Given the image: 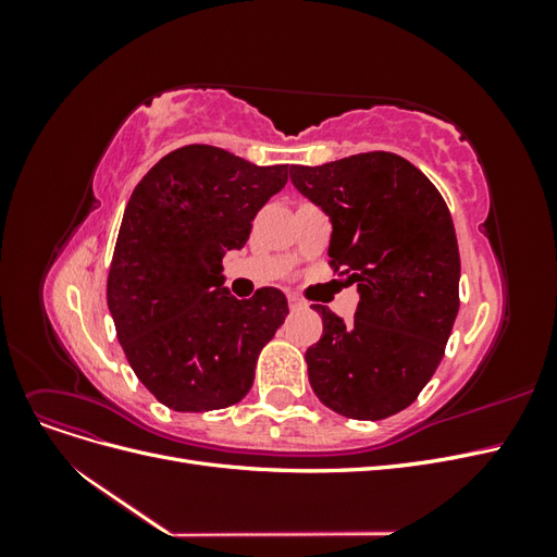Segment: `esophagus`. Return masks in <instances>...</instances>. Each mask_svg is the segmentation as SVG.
I'll return each mask as SVG.
<instances>
[{
    "instance_id": "1",
    "label": "esophagus",
    "mask_w": 557,
    "mask_h": 557,
    "mask_svg": "<svg viewBox=\"0 0 557 557\" xmlns=\"http://www.w3.org/2000/svg\"><path fill=\"white\" fill-rule=\"evenodd\" d=\"M288 305L293 311H297V309H305L307 301H301L297 295H288Z\"/></svg>"
}]
</instances>
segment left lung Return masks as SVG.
<instances>
[{"label":"left lung","mask_w":557,"mask_h":557,"mask_svg":"<svg viewBox=\"0 0 557 557\" xmlns=\"http://www.w3.org/2000/svg\"><path fill=\"white\" fill-rule=\"evenodd\" d=\"M295 188L330 215V264L358 285L352 323L327 307L307 350L309 381L332 411L393 416L423 391L444 358L460 309V252L444 197L395 153L290 166Z\"/></svg>","instance_id":"obj_1"}]
</instances>
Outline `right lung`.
Wrapping results in <instances>:
<instances>
[{"label": "right lung", "mask_w": 557, "mask_h": 557, "mask_svg": "<svg viewBox=\"0 0 557 557\" xmlns=\"http://www.w3.org/2000/svg\"><path fill=\"white\" fill-rule=\"evenodd\" d=\"M288 183V164L258 166L223 148L172 150L134 188L117 232L107 301L127 362L174 411L246 397L288 299L223 288V256L244 248L252 218Z\"/></svg>", "instance_id": "add662e5"}]
</instances>
